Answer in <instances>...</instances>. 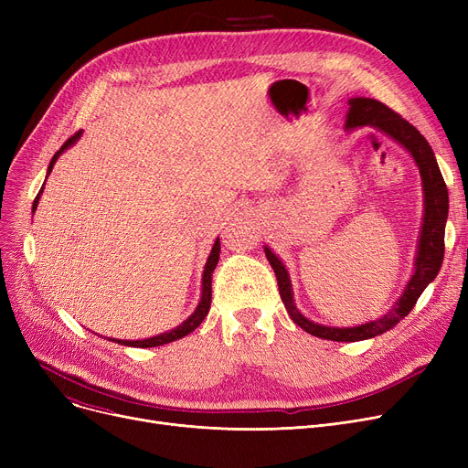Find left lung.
<instances>
[{
	"label": "left lung",
	"mask_w": 468,
	"mask_h": 468,
	"mask_svg": "<svg viewBox=\"0 0 468 468\" xmlns=\"http://www.w3.org/2000/svg\"><path fill=\"white\" fill-rule=\"evenodd\" d=\"M349 106L351 108L347 113V125H346L347 129L364 127V125L376 127L387 133L390 138H395L399 144H402L413 155L417 166H420L421 180H423L425 218H423V228L420 237V249H417V258H415V269L402 293V298L385 316L378 318V321L353 326V328L321 326L307 321V318L296 309V305H293L292 284L282 261L265 247V256L277 275L281 300L292 321L298 326H302L305 332H309L311 335L330 339V341L370 339L390 328H395L406 314H410V311L413 309L417 300H420L423 290L438 275L441 260H444V233H446V219H448V207H450L446 182L441 178V172L438 168L434 154L431 150L429 142L423 138V134L413 125H410L406 119H402V115L392 112L379 101H374V98H351Z\"/></svg>",
	"instance_id": "left-lung-1"
}]
</instances>
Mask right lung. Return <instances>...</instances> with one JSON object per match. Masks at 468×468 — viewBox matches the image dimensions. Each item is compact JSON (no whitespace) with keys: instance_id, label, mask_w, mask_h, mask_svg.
<instances>
[{"instance_id":"obj_1","label":"right lung","mask_w":468,"mask_h":468,"mask_svg":"<svg viewBox=\"0 0 468 468\" xmlns=\"http://www.w3.org/2000/svg\"><path fill=\"white\" fill-rule=\"evenodd\" d=\"M81 133H83V131H78L76 134L69 136V138L62 144L60 150L53 155L51 163H48L47 175H51V170H53V166H55L57 159L60 157V154L66 150V147H69L71 144H76V140L81 136ZM41 191H43V187L39 189V193H37V197H36V201H34V205H32V210H34V212H36V208H37ZM218 260H219V239H216L214 247H212V250H210V256H208V260H207V265H205V271H203V293H201V302H199V305H197L195 313L187 318L186 323H182V324H180L178 328H175V330H170V332L161 334V335H155V337H150V339H142V341H122V339H112V341H117V343H121V346H131V347H142V349H145V347L165 346V343L176 341V339H180V337L187 335L189 332H193L197 326H199V324L205 321V316L208 314L210 302H212V273H214V269H216V265H218Z\"/></svg>"}]
</instances>
